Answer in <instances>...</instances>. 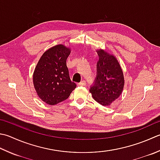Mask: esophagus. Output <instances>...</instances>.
<instances>
[{"instance_id":"obj_1","label":"esophagus","mask_w":160,"mask_h":160,"mask_svg":"<svg viewBox=\"0 0 160 160\" xmlns=\"http://www.w3.org/2000/svg\"><path fill=\"white\" fill-rule=\"evenodd\" d=\"M85 84H86V81L85 80H82V81H81L80 82L78 83V86H84Z\"/></svg>"}]
</instances>
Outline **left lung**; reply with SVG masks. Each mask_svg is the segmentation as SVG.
<instances>
[{
    "instance_id": "8db88e82",
    "label": "left lung",
    "mask_w": 160,
    "mask_h": 160,
    "mask_svg": "<svg viewBox=\"0 0 160 160\" xmlns=\"http://www.w3.org/2000/svg\"><path fill=\"white\" fill-rule=\"evenodd\" d=\"M99 57L94 84L89 92L93 99L103 106H108L123 92L124 77L117 59L102 49L96 51Z\"/></svg>"
}]
</instances>
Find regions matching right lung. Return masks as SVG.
Returning <instances> with one entry per match:
<instances>
[{
	"label": "right lung",
	"instance_id": "obj_1",
	"mask_svg": "<svg viewBox=\"0 0 160 160\" xmlns=\"http://www.w3.org/2000/svg\"><path fill=\"white\" fill-rule=\"evenodd\" d=\"M71 49L62 44L55 46L43 53L33 73L37 95L43 102L54 105L67 100L76 89L67 66Z\"/></svg>",
	"mask_w": 160,
	"mask_h": 160
}]
</instances>
